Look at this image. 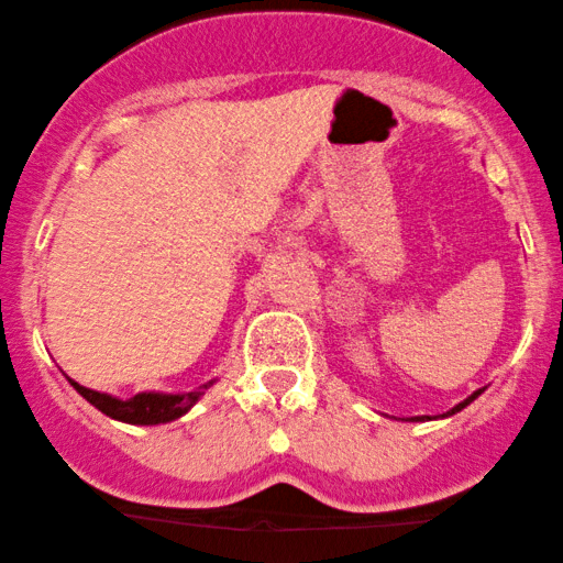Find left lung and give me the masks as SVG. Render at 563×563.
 <instances>
[{"label": "left lung", "instance_id": "obj_1", "mask_svg": "<svg viewBox=\"0 0 563 563\" xmlns=\"http://www.w3.org/2000/svg\"><path fill=\"white\" fill-rule=\"evenodd\" d=\"M481 393H484V388H481V390H476V393H471V396H468V398H465V400H463V404H457L455 408H450V411H448V413H442V416H452V413L463 411V408H465V406H468V404H473V400H476V398L481 396ZM424 419H429V416H416V419H411V421H424Z\"/></svg>", "mask_w": 563, "mask_h": 563}]
</instances>
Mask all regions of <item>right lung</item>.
<instances>
[{
  "instance_id": "add662e5",
  "label": "right lung",
  "mask_w": 563,
  "mask_h": 563,
  "mask_svg": "<svg viewBox=\"0 0 563 563\" xmlns=\"http://www.w3.org/2000/svg\"><path fill=\"white\" fill-rule=\"evenodd\" d=\"M69 383H71V388L79 393V396H82L85 400H90V404L98 408V411L111 416V419L123 421V424L152 427V424H167V421L180 419V416L191 411V408L196 406V400L203 396V390L214 385V379H211V383H207V385H201V388L191 390V393H155V390H150V393H136L134 398H126V400L108 396V393H98V390L85 388V385L75 383V379H69Z\"/></svg>"
}]
</instances>
